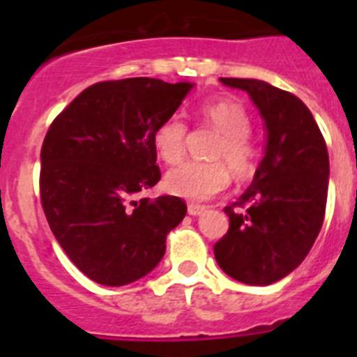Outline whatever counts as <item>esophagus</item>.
<instances>
[{
  "label": "esophagus",
  "mask_w": 357,
  "mask_h": 357,
  "mask_svg": "<svg viewBox=\"0 0 357 357\" xmlns=\"http://www.w3.org/2000/svg\"><path fill=\"white\" fill-rule=\"evenodd\" d=\"M206 209L207 207L200 206V204H193V202H191V204H188V213L191 214V216H198V214L206 213Z\"/></svg>",
  "instance_id": "esophagus-1"
}]
</instances>
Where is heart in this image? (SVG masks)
Returning a JSON list of instances; mask_svg holds the SVG:
<instances>
[{
	"label": "heart",
	"mask_w": 357,
	"mask_h": 357,
	"mask_svg": "<svg viewBox=\"0 0 357 357\" xmlns=\"http://www.w3.org/2000/svg\"><path fill=\"white\" fill-rule=\"evenodd\" d=\"M202 116L216 128L222 137L213 148V162H189L173 168L166 175V188L176 197L189 200H209L229 185L230 173L225 160L236 176H248L255 168L257 148L250 139L252 121L247 109L234 98H213L200 109ZM188 143V125L178 116L164 119L153 130V148L168 164L182 160Z\"/></svg>",
	"instance_id": "b5f03b06"
}]
</instances>
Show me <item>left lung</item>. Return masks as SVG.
I'll return each instance as SVG.
<instances>
[{
  "label": "left lung",
  "mask_w": 357,
  "mask_h": 357,
  "mask_svg": "<svg viewBox=\"0 0 357 357\" xmlns=\"http://www.w3.org/2000/svg\"><path fill=\"white\" fill-rule=\"evenodd\" d=\"M220 82L250 94L268 143L250 188L223 209L229 230L214 243V257L232 279L266 286L291 273L320 234L329 153L313 114L295 94L252 78Z\"/></svg>",
  "instance_id": "1"
}]
</instances>
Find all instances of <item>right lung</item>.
<instances>
[{"instance_id": "1", "label": "right lung", "mask_w": 357, "mask_h": 357, "mask_svg": "<svg viewBox=\"0 0 357 357\" xmlns=\"http://www.w3.org/2000/svg\"><path fill=\"white\" fill-rule=\"evenodd\" d=\"M193 85L157 78L98 82L50 125L39 191L48 225L71 263L103 286L150 273L184 220L178 197L141 198L160 181L153 130Z\"/></svg>"}]
</instances>
